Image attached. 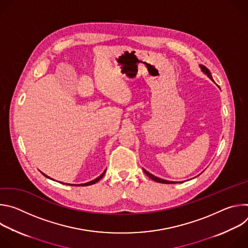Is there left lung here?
Instances as JSON below:
<instances>
[{"mask_svg": "<svg viewBox=\"0 0 248 248\" xmlns=\"http://www.w3.org/2000/svg\"><path fill=\"white\" fill-rule=\"evenodd\" d=\"M199 66H200L202 72H203L212 81H214V80H213V78H212V75H211V73H210V70H209L205 65H203V64H199ZM143 170H144V172L149 176V178H150L152 181H154V182H157V183H160V184H168V185H170V184H179L178 182H170V181H167V180L160 179V178H158V176H155V175H153L152 173H150L149 171L145 170L144 169H143Z\"/></svg>", "mask_w": 248, "mask_h": 248, "instance_id": "8db88e82", "label": "left lung"}]
</instances>
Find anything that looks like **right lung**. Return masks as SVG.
I'll return each mask as SVG.
<instances>
[{
  "instance_id": "obj_1",
  "label": "right lung",
  "mask_w": 248,
  "mask_h": 248,
  "mask_svg": "<svg viewBox=\"0 0 248 248\" xmlns=\"http://www.w3.org/2000/svg\"><path fill=\"white\" fill-rule=\"evenodd\" d=\"M105 172H106V170L98 176V178H96L95 180H93V181H91V182H88V183H85V184H80V185H72V184H63V183H61V184H63V185H67V186H91V185H94V184H96L97 182H99L102 178H103V176H104V174H105ZM45 176H46V178H48V179H50V180H53V179H51L50 178V176H48L47 174H45L44 172H42ZM53 181H55V180H53Z\"/></svg>"
}]
</instances>
